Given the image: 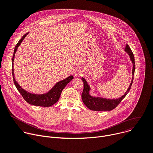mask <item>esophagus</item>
I'll return each instance as SVG.
<instances>
[{
    "label": "esophagus",
    "instance_id": "34e87169",
    "mask_svg": "<svg viewBox=\"0 0 153 153\" xmlns=\"http://www.w3.org/2000/svg\"><path fill=\"white\" fill-rule=\"evenodd\" d=\"M82 75V71H80L79 70L76 71V73H75V76H81Z\"/></svg>",
    "mask_w": 153,
    "mask_h": 153
}]
</instances>
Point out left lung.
Wrapping results in <instances>:
<instances>
[{
    "instance_id": "obj_1",
    "label": "left lung",
    "mask_w": 153,
    "mask_h": 153,
    "mask_svg": "<svg viewBox=\"0 0 153 153\" xmlns=\"http://www.w3.org/2000/svg\"><path fill=\"white\" fill-rule=\"evenodd\" d=\"M125 51L129 54L131 60L132 61V63L133 65V78L128 89L125 92V94L123 96H122L121 97L117 99H106L104 98L93 97L90 96L89 94V91L90 90V88L89 85H88V83L86 82V81L84 78L83 77L82 78V80L83 83V90L82 94V99L83 100V103L86 106V107H88L90 110L93 111H98L113 110V109H114L117 106V105L125 98V97L129 91L133 82V76L135 71V61H134V54L128 44H126L125 47Z\"/></svg>"
}]
</instances>
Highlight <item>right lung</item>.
Instances as JSON below:
<instances>
[{"instance_id":"obj_1","label":"right lung","mask_w":153,"mask_h":153,"mask_svg":"<svg viewBox=\"0 0 153 153\" xmlns=\"http://www.w3.org/2000/svg\"><path fill=\"white\" fill-rule=\"evenodd\" d=\"M28 33H27V34H24L22 36V37L20 39V40L16 44L14 48V54L12 59V72H13L12 74H13L14 83L17 88V90L19 91V93L22 95V96L23 97L25 100L27 102H28L29 104L33 105L35 106H45V107L51 106L59 100L62 90H63L65 87L66 86V85L74 79V77H73V76H70L67 79H63L57 82L53 87V88L50 91L43 94H32L29 92H27V91L24 90L23 88H22L21 86L19 85V83L16 81L14 78V70H13V62L14 59V55L17 50L18 47L20 45L22 42V40L25 39V37Z\"/></svg>"}]
</instances>
